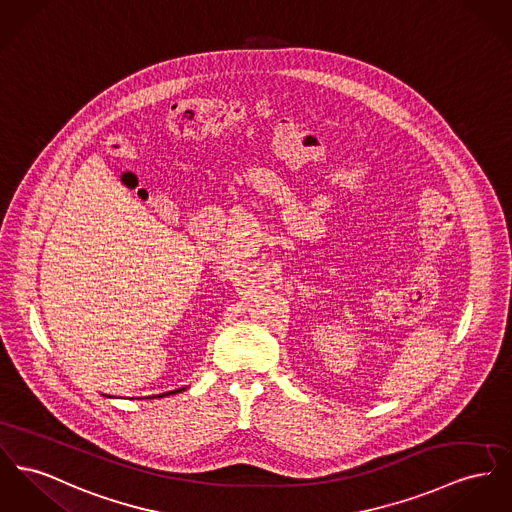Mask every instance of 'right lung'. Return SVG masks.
I'll use <instances>...</instances> for the list:
<instances>
[{"instance_id":"add662e5","label":"right lung","mask_w":512,"mask_h":512,"mask_svg":"<svg viewBox=\"0 0 512 512\" xmlns=\"http://www.w3.org/2000/svg\"><path fill=\"white\" fill-rule=\"evenodd\" d=\"M186 388H178V390H171V392H165V394H157V396H149V398H165V396H171V394H178V392H184Z\"/></svg>"}]
</instances>
